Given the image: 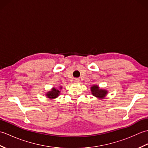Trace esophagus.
I'll list each match as a JSON object with an SVG mask.
<instances>
[{
    "label": "esophagus",
    "instance_id": "1",
    "mask_svg": "<svg viewBox=\"0 0 148 148\" xmlns=\"http://www.w3.org/2000/svg\"><path fill=\"white\" fill-rule=\"evenodd\" d=\"M79 81H79V79H78V78H75L74 80V83H76V84L79 83Z\"/></svg>",
    "mask_w": 148,
    "mask_h": 148
}]
</instances>
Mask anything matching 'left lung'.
<instances>
[{"instance_id": "1", "label": "left lung", "mask_w": 148, "mask_h": 148, "mask_svg": "<svg viewBox=\"0 0 148 148\" xmlns=\"http://www.w3.org/2000/svg\"><path fill=\"white\" fill-rule=\"evenodd\" d=\"M91 92H92V95L95 97L96 98L99 99H103L106 98L108 93V91L106 89L100 88L97 84H93V85L90 87Z\"/></svg>"}]
</instances>
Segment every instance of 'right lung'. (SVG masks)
Returning <instances> with one entry per match:
<instances>
[{"label":"right lung","instance_id":"right-lung-1","mask_svg":"<svg viewBox=\"0 0 148 148\" xmlns=\"http://www.w3.org/2000/svg\"><path fill=\"white\" fill-rule=\"evenodd\" d=\"M62 89V86H60L58 88L53 87L51 89V90L48 91V92H46L45 95L46 96L47 98L49 99H55L60 95L61 90Z\"/></svg>","mask_w":148,"mask_h":148}]
</instances>
